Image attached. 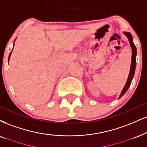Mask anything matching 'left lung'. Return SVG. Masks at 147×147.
I'll return each mask as SVG.
<instances>
[{
  "mask_svg": "<svg viewBox=\"0 0 147 147\" xmlns=\"http://www.w3.org/2000/svg\"><path fill=\"white\" fill-rule=\"evenodd\" d=\"M124 35L128 38V39H129L130 46H131V51H132L131 62V67H130L129 76H128V78H127V82H126V84H125V85L124 88H123L122 91H121V93L120 96H119V98H121V97L126 93L127 90H128V88H129V87L130 86V84H131V83L132 79H133L134 76L136 66V57L137 51H136V48L134 43V42H133L132 35L130 32H124Z\"/></svg>",
  "mask_w": 147,
  "mask_h": 147,
  "instance_id": "1",
  "label": "left lung"
}]
</instances>
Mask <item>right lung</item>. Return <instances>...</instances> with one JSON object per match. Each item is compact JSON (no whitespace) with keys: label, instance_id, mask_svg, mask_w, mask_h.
Segmentation results:
<instances>
[{"label":"right lung","instance_id":"obj_1","mask_svg":"<svg viewBox=\"0 0 147 147\" xmlns=\"http://www.w3.org/2000/svg\"><path fill=\"white\" fill-rule=\"evenodd\" d=\"M16 39H15V41H16ZM12 51H13V50H12ZM12 51L10 52V54H9V59H8V62H9V58H10V57H11V53H12Z\"/></svg>","mask_w":147,"mask_h":147}]
</instances>
